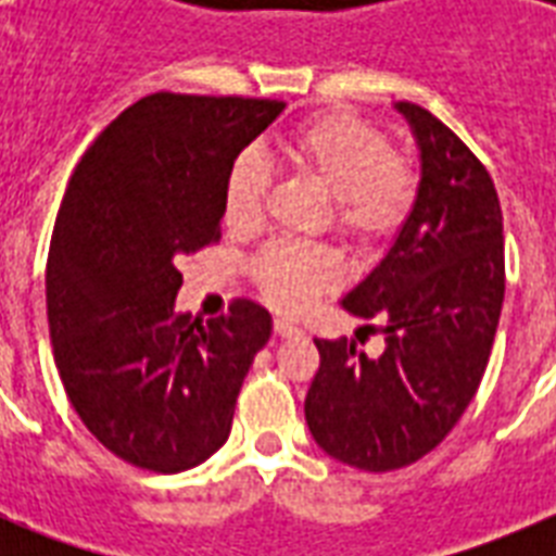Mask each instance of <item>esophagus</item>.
Wrapping results in <instances>:
<instances>
[{"label":"esophagus","instance_id":"esophagus-1","mask_svg":"<svg viewBox=\"0 0 556 556\" xmlns=\"http://www.w3.org/2000/svg\"><path fill=\"white\" fill-rule=\"evenodd\" d=\"M274 334H277V338H300V329H296L294 323L274 320Z\"/></svg>","mask_w":556,"mask_h":556}]
</instances>
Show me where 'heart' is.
Masks as SVG:
<instances>
[{"label":"heart","mask_w":556,"mask_h":556,"mask_svg":"<svg viewBox=\"0 0 556 556\" xmlns=\"http://www.w3.org/2000/svg\"><path fill=\"white\" fill-rule=\"evenodd\" d=\"M389 152L383 132L346 112L312 117L282 141V159L329 195L334 227L355 242L392 233L413 201V169ZM265 190L268 176L262 161L253 152L239 155L225 178L227 225L256 222ZM256 277L270 303L294 312L338 279V265L320 251L277 244L262 253Z\"/></svg>","instance_id":"heart-1"}]
</instances>
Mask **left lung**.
<instances>
[{
	"label": "left lung",
	"instance_id": "1",
	"mask_svg": "<svg viewBox=\"0 0 556 556\" xmlns=\"http://www.w3.org/2000/svg\"><path fill=\"white\" fill-rule=\"evenodd\" d=\"M418 150L413 210L383 256L340 305L380 317L387 349L357 352L355 340H314L320 369L305 395V424L323 453L387 473L439 447L491 357L502 296V210L473 152L415 103L392 106Z\"/></svg>",
	"mask_w": 556,
	"mask_h": 556
}]
</instances>
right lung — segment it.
I'll use <instances>...</instances> for the list:
<instances>
[{
    "label": "right lung",
    "mask_w": 556,
    "mask_h": 556,
    "mask_svg": "<svg viewBox=\"0 0 556 556\" xmlns=\"http://www.w3.org/2000/svg\"><path fill=\"white\" fill-rule=\"evenodd\" d=\"M282 109L159 91L121 112L68 181L46 268L51 346L83 424L129 465L190 470L230 435L274 320L251 300L207 323L178 312V260L216 242L227 169Z\"/></svg>",
    "instance_id": "right-lung-1"
}]
</instances>
